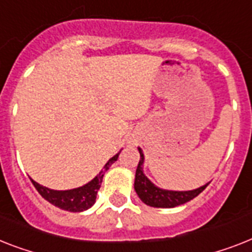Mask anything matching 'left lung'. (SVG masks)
Segmentation results:
<instances>
[{
  "label": "left lung",
  "instance_id": "1",
  "mask_svg": "<svg viewBox=\"0 0 252 252\" xmlns=\"http://www.w3.org/2000/svg\"><path fill=\"white\" fill-rule=\"evenodd\" d=\"M140 153V161L137 165L136 176H134V190L137 195L146 206L157 208H173L177 206L189 202L194 198L199 195L203 191L210 183L204 184L203 186H199L197 189L193 190H168L161 189L159 186L155 185L151 180H149L144 172V163L145 155L142 153V149L138 147Z\"/></svg>",
  "mask_w": 252,
  "mask_h": 252
}]
</instances>
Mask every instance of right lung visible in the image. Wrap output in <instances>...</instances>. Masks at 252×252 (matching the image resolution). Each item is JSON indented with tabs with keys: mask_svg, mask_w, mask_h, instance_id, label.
<instances>
[{
	"mask_svg": "<svg viewBox=\"0 0 252 252\" xmlns=\"http://www.w3.org/2000/svg\"><path fill=\"white\" fill-rule=\"evenodd\" d=\"M120 151L118 154L114 155L112 158L108 159L107 163L103 165V169H101V172L98 173L93 180H91L85 185L75 188V189L54 190L49 189L46 186L40 185V184L36 183L32 179H31V181H32L33 186L36 188V190L40 193L41 197L48 200L49 203H52L55 207L69 212L87 211V210H89L95 203V198H97L98 190L101 188L103 175L111 167L112 163H115L118 160Z\"/></svg>",
	"mask_w": 252,
	"mask_h": 252,
	"instance_id": "right-lung-1",
	"label": "right lung"
}]
</instances>
